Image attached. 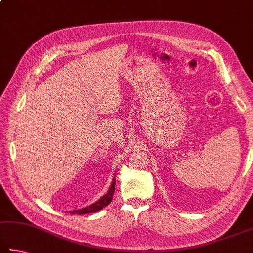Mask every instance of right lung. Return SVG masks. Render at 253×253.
Instances as JSON below:
<instances>
[{
  "label": "right lung",
  "mask_w": 253,
  "mask_h": 253,
  "mask_svg": "<svg viewBox=\"0 0 253 253\" xmlns=\"http://www.w3.org/2000/svg\"><path fill=\"white\" fill-rule=\"evenodd\" d=\"M114 191H115V178H114L112 186H111V188H109L107 194L104 197H102V198H100L97 203H95L88 207H85V208L70 211V212L72 214H86V213H91V212H97V211H99L100 209H103L104 207H106L107 205L111 204V201L113 200Z\"/></svg>",
  "instance_id": "add662e5"
}]
</instances>
